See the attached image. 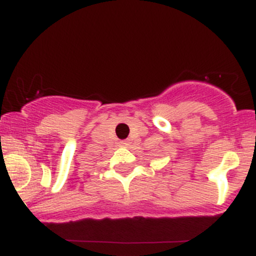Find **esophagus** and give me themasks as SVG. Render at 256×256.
Here are the masks:
<instances>
[{"label":"esophagus","instance_id":"1","mask_svg":"<svg viewBox=\"0 0 256 256\" xmlns=\"http://www.w3.org/2000/svg\"><path fill=\"white\" fill-rule=\"evenodd\" d=\"M120 146H128V140H122V142H120Z\"/></svg>","mask_w":256,"mask_h":256}]
</instances>
